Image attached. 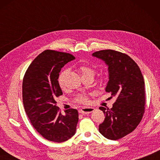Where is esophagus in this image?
I'll return each instance as SVG.
<instances>
[{
    "mask_svg": "<svg viewBox=\"0 0 160 160\" xmlns=\"http://www.w3.org/2000/svg\"><path fill=\"white\" fill-rule=\"evenodd\" d=\"M93 111H94V108L93 107H84L81 108V109H80V113L84 115V114L90 113Z\"/></svg>",
    "mask_w": 160,
    "mask_h": 160,
    "instance_id": "1",
    "label": "esophagus"
}]
</instances>
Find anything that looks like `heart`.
Segmentation results:
<instances>
[{
    "label": "heart",
    "instance_id": "b5f03b06",
    "mask_svg": "<svg viewBox=\"0 0 160 160\" xmlns=\"http://www.w3.org/2000/svg\"><path fill=\"white\" fill-rule=\"evenodd\" d=\"M80 73L82 74V77H85V76H93L95 74V71L92 68L87 66V65H82L80 67ZM67 73V70H64L61 72L59 75L58 77V84L61 88H63L64 85V78H65L66 74ZM76 102L78 103H81V104H84L87 102V99L85 96H78L76 98Z\"/></svg>",
    "mask_w": 160,
    "mask_h": 160
}]
</instances>
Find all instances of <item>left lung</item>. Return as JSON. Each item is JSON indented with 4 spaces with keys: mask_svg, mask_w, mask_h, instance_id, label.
Wrapping results in <instances>:
<instances>
[{
    "mask_svg": "<svg viewBox=\"0 0 160 160\" xmlns=\"http://www.w3.org/2000/svg\"><path fill=\"white\" fill-rule=\"evenodd\" d=\"M92 56L108 65L109 77L105 91L116 97L111 109L99 108L105 115L99 131L108 140H117L133 131L143 117L144 78L136 62L127 54L106 49L94 52Z\"/></svg>",
    "mask_w": 160,
    "mask_h": 160,
    "instance_id": "left-lung-1",
    "label": "left lung"
}]
</instances>
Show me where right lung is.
I'll return each instance as SVG.
<instances>
[{"mask_svg": "<svg viewBox=\"0 0 160 160\" xmlns=\"http://www.w3.org/2000/svg\"><path fill=\"white\" fill-rule=\"evenodd\" d=\"M74 59L70 53L45 50L33 60L23 78L24 108L33 127L47 140L63 142L76 132L77 109H67L63 115L56 101L62 95L58 80L59 73Z\"/></svg>", "mask_w": 160, "mask_h": 160, "instance_id": "obj_1", "label": "right lung"}]
</instances>
